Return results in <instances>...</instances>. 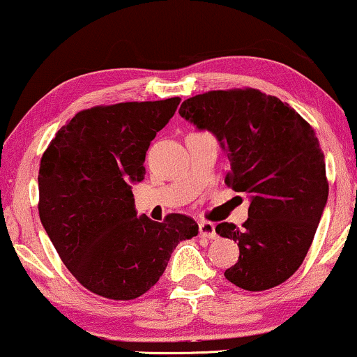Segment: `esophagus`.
<instances>
[{
  "mask_svg": "<svg viewBox=\"0 0 357 357\" xmlns=\"http://www.w3.org/2000/svg\"><path fill=\"white\" fill-rule=\"evenodd\" d=\"M199 234H200V237L208 238V241H212V238H217L215 225H213L212 222H200V224H199Z\"/></svg>",
  "mask_w": 357,
  "mask_h": 357,
  "instance_id": "esophagus-1",
  "label": "esophagus"
}]
</instances>
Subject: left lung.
I'll return each mask as SVG.
<instances>
[{"label":"left lung","instance_id":"obj_1","mask_svg":"<svg viewBox=\"0 0 357 357\" xmlns=\"http://www.w3.org/2000/svg\"><path fill=\"white\" fill-rule=\"evenodd\" d=\"M211 130L227 153L225 183L250 195L249 219L215 232L238 245L225 279L244 291H267L299 269L328 202L324 153L311 125L289 103L255 88L212 90L178 110Z\"/></svg>","mask_w":357,"mask_h":357}]
</instances>
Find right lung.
Here are the masks:
<instances>
[{"instance_id":"obj_1","label":"right lung","mask_w":357,"mask_h":357,"mask_svg":"<svg viewBox=\"0 0 357 357\" xmlns=\"http://www.w3.org/2000/svg\"><path fill=\"white\" fill-rule=\"evenodd\" d=\"M178 96L78 112L50 142L38 174V212L73 278L96 296L132 301L157 284L180 241L199 234L183 213L137 217L132 183Z\"/></svg>"}]
</instances>
